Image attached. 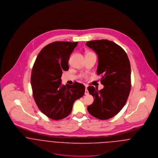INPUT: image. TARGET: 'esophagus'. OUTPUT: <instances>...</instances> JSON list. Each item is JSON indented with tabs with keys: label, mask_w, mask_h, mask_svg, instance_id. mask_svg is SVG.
I'll return each mask as SVG.
<instances>
[{
	"label": "esophagus",
	"mask_w": 158,
	"mask_h": 158,
	"mask_svg": "<svg viewBox=\"0 0 158 158\" xmlns=\"http://www.w3.org/2000/svg\"><path fill=\"white\" fill-rule=\"evenodd\" d=\"M85 95H88L89 94V92H88V89H87V88H88V86L87 85H85Z\"/></svg>",
	"instance_id": "34e87169"
}]
</instances>
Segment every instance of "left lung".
<instances>
[{
	"mask_svg": "<svg viewBox=\"0 0 158 158\" xmlns=\"http://www.w3.org/2000/svg\"><path fill=\"white\" fill-rule=\"evenodd\" d=\"M86 45L98 55L97 73L104 86L100 90L92 86L88 88L94 101L87 109L94 117L107 120L119 113L127 101L131 86L130 63L125 51L113 41L94 40Z\"/></svg>",
	"mask_w": 158,
	"mask_h": 158,
	"instance_id": "left-lung-1",
	"label": "left lung"
}]
</instances>
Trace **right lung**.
<instances>
[{"mask_svg": "<svg viewBox=\"0 0 158 158\" xmlns=\"http://www.w3.org/2000/svg\"><path fill=\"white\" fill-rule=\"evenodd\" d=\"M78 42L56 41L40 52L31 70V85L40 110L48 118L58 120L70 114L74 102L85 94V87L77 81L61 83L63 71L69 70L70 55Z\"/></svg>", "mask_w": 158, "mask_h": 158, "instance_id": "obj_1", "label": "right lung"}]
</instances>
